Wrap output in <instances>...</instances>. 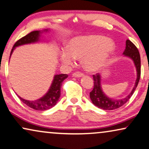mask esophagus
I'll return each instance as SVG.
<instances>
[{
	"mask_svg": "<svg viewBox=\"0 0 149 149\" xmlns=\"http://www.w3.org/2000/svg\"><path fill=\"white\" fill-rule=\"evenodd\" d=\"M83 75L84 74L81 72H75L73 74V77H82Z\"/></svg>",
	"mask_w": 149,
	"mask_h": 149,
	"instance_id": "esophagus-1",
	"label": "esophagus"
}]
</instances>
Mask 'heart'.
Listing matches in <instances>:
<instances>
[{
	"instance_id": "obj_1",
	"label": "heart",
	"mask_w": 149,
	"mask_h": 149,
	"mask_svg": "<svg viewBox=\"0 0 149 149\" xmlns=\"http://www.w3.org/2000/svg\"><path fill=\"white\" fill-rule=\"evenodd\" d=\"M116 50L112 39L102 35L88 34L71 38L67 49L61 51L59 57L67 65H72L75 58H82L84 68L89 72H96L105 65Z\"/></svg>"
}]
</instances>
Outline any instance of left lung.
<instances>
[{
  "label": "left lung",
  "mask_w": 149,
  "mask_h": 149,
  "mask_svg": "<svg viewBox=\"0 0 149 149\" xmlns=\"http://www.w3.org/2000/svg\"><path fill=\"white\" fill-rule=\"evenodd\" d=\"M124 56L131 58L133 61L136 69L137 77L135 85L132 91L127 96L122 99H113L107 96L102 90L101 76L100 74L93 75L94 88L90 93V98L93 103L98 108L104 110H113L123 106L125 102L128 101L130 98L134 93L140 77V56L136 47L130 40H127L125 42V49L123 53Z\"/></svg>",
  "instance_id": "left-lung-1"
}]
</instances>
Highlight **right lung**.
<instances>
[{
  "label": "right lung",
  "mask_w": 149,
  "mask_h": 149,
  "mask_svg": "<svg viewBox=\"0 0 149 149\" xmlns=\"http://www.w3.org/2000/svg\"><path fill=\"white\" fill-rule=\"evenodd\" d=\"M49 30L45 29L43 31H33L28 34L22 38L17 41L13 47L11 51L10 57L13 53V52L16 47H19V46L28 45V44L36 43L40 41V38L41 36V33L44 32H48ZM68 77V74H58L54 75L53 80L52 81L51 87L46 95H44L42 97L39 98V99L36 100H26L18 96L21 100L28 105L30 107L33 109L37 111H45L49 109L55 105L56 102L59 99L61 96V87L62 82L65 79Z\"/></svg>",
  "instance_id": "1"
}]
</instances>
